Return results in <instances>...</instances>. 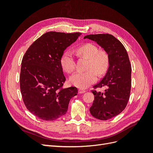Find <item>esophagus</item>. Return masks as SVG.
Listing matches in <instances>:
<instances>
[{"instance_id": "1", "label": "esophagus", "mask_w": 153, "mask_h": 153, "mask_svg": "<svg viewBox=\"0 0 153 153\" xmlns=\"http://www.w3.org/2000/svg\"><path fill=\"white\" fill-rule=\"evenodd\" d=\"M84 92H85V90H82V89L78 90V93L79 94H83V93H84Z\"/></svg>"}]
</instances>
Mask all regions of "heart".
<instances>
[{"instance_id":"b5f03b06","label":"heart","mask_w":153,"mask_h":153,"mask_svg":"<svg viewBox=\"0 0 153 153\" xmlns=\"http://www.w3.org/2000/svg\"><path fill=\"white\" fill-rule=\"evenodd\" d=\"M76 53L80 57L89 59L87 69L85 72H77L73 75L70 79L71 84L80 89H85L97 80V74L102 75L107 71L109 66V57L105 50H100L93 43H85L76 48ZM61 64L63 70L71 73L75 71L76 64L75 58L70 51L64 52L61 58Z\"/></svg>"}]
</instances>
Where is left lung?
<instances>
[{"mask_svg":"<svg viewBox=\"0 0 153 153\" xmlns=\"http://www.w3.org/2000/svg\"><path fill=\"white\" fill-rule=\"evenodd\" d=\"M95 41L109 57V66L105 76L93 87H106L105 92L92 91L94 100L90 112L95 118L108 120L124 110L131 91V64L126 48L115 37L108 34H91L84 37Z\"/></svg>","mask_w":153,"mask_h":153,"instance_id":"obj_1","label":"left lung"}]
</instances>
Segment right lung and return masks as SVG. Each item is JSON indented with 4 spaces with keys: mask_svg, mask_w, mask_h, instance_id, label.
<instances>
[{
    "mask_svg": "<svg viewBox=\"0 0 153 153\" xmlns=\"http://www.w3.org/2000/svg\"><path fill=\"white\" fill-rule=\"evenodd\" d=\"M80 32H48L27 50L22 61L20 91L27 108L38 118L53 121L67 112L75 87L62 88L66 81L61 64L64 51L75 42Z\"/></svg>",
    "mask_w": 153,
    "mask_h": 153,
    "instance_id": "add662e5",
    "label": "right lung"
}]
</instances>
